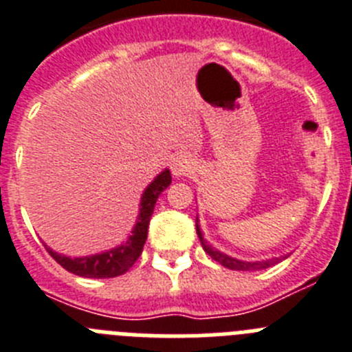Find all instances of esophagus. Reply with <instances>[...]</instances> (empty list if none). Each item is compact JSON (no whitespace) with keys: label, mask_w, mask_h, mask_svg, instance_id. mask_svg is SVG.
<instances>
[{"label":"esophagus","mask_w":352,"mask_h":352,"mask_svg":"<svg viewBox=\"0 0 352 352\" xmlns=\"http://www.w3.org/2000/svg\"><path fill=\"white\" fill-rule=\"evenodd\" d=\"M193 168H195V163H193V159L189 157V155L180 154L177 155V157H173L172 172L175 177L189 175V173L193 172Z\"/></svg>","instance_id":"1"}]
</instances>
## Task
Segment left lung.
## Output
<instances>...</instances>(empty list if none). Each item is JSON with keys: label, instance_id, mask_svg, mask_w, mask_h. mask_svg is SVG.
Masks as SVG:
<instances>
[{"label": "left lung", "instance_id": "left-lung-1", "mask_svg": "<svg viewBox=\"0 0 352 352\" xmlns=\"http://www.w3.org/2000/svg\"><path fill=\"white\" fill-rule=\"evenodd\" d=\"M197 234H198V237H200V243H201V248H204V252L209 253L210 258H214L216 262H219L223 267L234 269V271H258V269L271 267V265H274L276 262L282 261V258H271V261H264V262H244V261H237V258H232V256L225 255V253L218 252V250H214L212 246H209V244L204 241V237H201L200 227H198V216H197ZM283 258H285V256H283Z\"/></svg>", "mask_w": 352, "mask_h": 352}]
</instances>
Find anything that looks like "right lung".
Returning a JSON list of instances; mask_svg holds the SVG:
<instances>
[{"label":"right lung","mask_w":352,"mask_h":352,"mask_svg":"<svg viewBox=\"0 0 352 352\" xmlns=\"http://www.w3.org/2000/svg\"><path fill=\"white\" fill-rule=\"evenodd\" d=\"M172 182V175L168 170H164L161 175L154 179L148 188L145 189V193L142 197V206H140V216L138 223L134 227L133 235H131L127 243L118 246L109 252L99 253V255L91 256H78V258H70L65 255H58L56 252L49 250V255L53 256L58 264L67 269L69 273H74L78 276L85 278H115L120 274L127 273L133 264L138 261V256L143 252V244L146 241V234H148V223H151L152 212H154V206L157 201L159 195L163 193L164 189Z\"/></svg>","instance_id":"1"}]
</instances>
